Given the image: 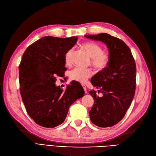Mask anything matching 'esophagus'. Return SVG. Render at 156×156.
I'll return each instance as SVG.
<instances>
[{"label":"esophagus","instance_id":"obj_1","mask_svg":"<svg viewBox=\"0 0 156 156\" xmlns=\"http://www.w3.org/2000/svg\"><path fill=\"white\" fill-rule=\"evenodd\" d=\"M82 86L83 87V90H84V91H85V93H86V94H87V88H86V85H84V84H82Z\"/></svg>","mask_w":156,"mask_h":156}]
</instances>
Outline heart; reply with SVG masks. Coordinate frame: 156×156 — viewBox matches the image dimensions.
<instances>
[{"mask_svg": "<svg viewBox=\"0 0 156 156\" xmlns=\"http://www.w3.org/2000/svg\"><path fill=\"white\" fill-rule=\"evenodd\" d=\"M82 47L91 57V65L97 71H101L106 69L109 62V57L107 53L103 52L101 46L94 43H83ZM74 51L73 48L69 49L65 54V60L67 65L72 63ZM93 72L90 69H80L75 68L72 70L69 73V76L71 80L78 82L80 83H85L87 79L91 77Z\"/></svg>", "mask_w": 156, "mask_h": 156, "instance_id": "1", "label": "heart"}]
</instances>
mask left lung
<instances>
[{"instance_id":"obj_1","label":"left lung","mask_w":156,"mask_h":156,"mask_svg":"<svg viewBox=\"0 0 156 156\" xmlns=\"http://www.w3.org/2000/svg\"><path fill=\"white\" fill-rule=\"evenodd\" d=\"M85 37L104 43L108 48L109 62L106 69L91 78L92 85L98 89L90 91L94 103L89 111L91 121L99 127L113 126L125 117L134 98L136 68L130 48L117 37L108 34L86 35Z\"/></svg>"}]
</instances>
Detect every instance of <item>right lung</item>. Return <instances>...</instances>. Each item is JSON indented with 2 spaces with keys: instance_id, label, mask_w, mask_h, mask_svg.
<instances>
[{
  "instance_id": "obj_1",
  "label": "right lung",
  "mask_w": 156,
  "mask_h": 156,
  "mask_svg": "<svg viewBox=\"0 0 156 156\" xmlns=\"http://www.w3.org/2000/svg\"><path fill=\"white\" fill-rule=\"evenodd\" d=\"M77 40L75 36H45L23 53L19 65L20 91L27 113L40 126L53 128L61 125L70 106L84 95L81 85L71 83L65 91L55 85L56 76H62L66 70V51Z\"/></svg>"
}]
</instances>
